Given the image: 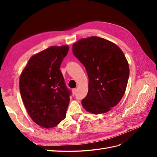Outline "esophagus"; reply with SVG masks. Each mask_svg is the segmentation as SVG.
<instances>
[{
	"label": "esophagus",
	"instance_id": "esophagus-1",
	"mask_svg": "<svg viewBox=\"0 0 157 157\" xmlns=\"http://www.w3.org/2000/svg\"><path fill=\"white\" fill-rule=\"evenodd\" d=\"M72 92H73V94H75L76 93H77V89H76V88H73V89L72 90Z\"/></svg>",
	"mask_w": 157,
	"mask_h": 157
}]
</instances>
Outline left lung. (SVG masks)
Returning <instances> with one entry per match:
<instances>
[{"label": "left lung", "instance_id": "obj_1", "mask_svg": "<svg viewBox=\"0 0 157 157\" xmlns=\"http://www.w3.org/2000/svg\"><path fill=\"white\" fill-rule=\"evenodd\" d=\"M73 53L86 70L88 92L84 108L101 114L117 105L124 96L129 78L125 56L112 42L98 36L82 39L73 46Z\"/></svg>", "mask_w": 157, "mask_h": 157}]
</instances>
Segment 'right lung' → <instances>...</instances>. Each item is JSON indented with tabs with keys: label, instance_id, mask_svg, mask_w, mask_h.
<instances>
[{
	"label": "right lung",
	"instance_id": "add662e5",
	"mask_svg": "<svg viewBox=\"0 0 157 157\" xmlns=\"http://www.w3.org/2000/svg\"><path fill=\"white\" fill-rule=\"evenodd\" d=\"M68 46H51L32 56L20 79L22 100L36 124L56 126L66 117L71 90L59 69Z\"/></svg>",
	"mask_w": 157,
	"mask_h": 157
}]
</instances>
